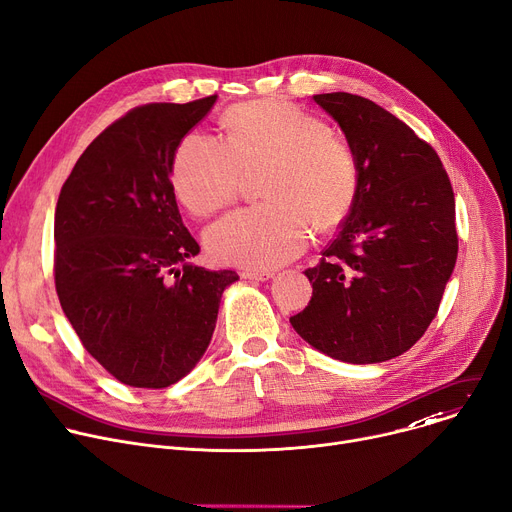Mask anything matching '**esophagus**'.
I'll return each mask as SVG.
<instances>
[{
  "label": "esophagus",
  "instance_id": "1",
  "mask_svg": "<svg viewBox=\"0 0 512 512\" xmlns=\"http://www.w3.org/2000/svg\"><path fill=\"white\" fill-rule=\"evenodd\" d=\"M245 280H253V282H267L269 278H274L271 271H243L241 274Z\"/></svg>",
  "mask_w": 512,
  "mask_h": 512
}]
</instances>
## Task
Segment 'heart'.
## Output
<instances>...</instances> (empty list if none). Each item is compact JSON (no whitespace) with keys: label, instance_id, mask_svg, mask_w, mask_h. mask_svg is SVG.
Segmentation results:
<instances>
[{"label":"heart","instance_id":"obj_1","mask_svg":"<svg viewBox=\"0 0 512 512\" xmlns=\"http://www.w3.org/2000/svg\"><path fill=\"white\" fill-rule=\"evenodd\" d=\"M267 201L226 216L206 232L220 263L271 269L298 257L313 226L342 224L360 191L354 146L331 125L282 100L245 102L224 117V140L191 131L179 142L170 179L183 206L199 218L238 197L245 177L259 175Z\"/></svg>","mask_w":512,"mask_h":512}]
</instances>
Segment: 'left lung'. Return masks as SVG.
I'll return each instance as SVG.
<instances>
[{
    "label": "left lung",
    "mask_w": 512,
    "mask_h": 512,
    "mask_svg": "<svg viewBox=\"0 0 512 512\" xmlns=\"http://www.w3.org/2000/svg\"><path fill=\"white\" fill-rule=\"evenodd\" d=\"M346 133L360 191L321 261L309 306L290 317L319 352L374 364L410 350L438 313L457 261L455 195L434 148L372 100L313 96Z\"/></svg>",
    "instance_id": "obj_1"
}]
</instances>
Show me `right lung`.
Listing matches in <instances>:
<instances>
[{
  "instance_id": "add662e5",
  "label": "right lung",
  "mask_w": 512,
  "mask_h": 512,
  "mask_svg": "<svg viewBox=\"0 0 512 512\" xmlns=\"http://www.w3.org/2000/svg\"><path fill=\"white\" fill-rule=\"evenodd\" d=\"M152 102L111 123L78 158L55 208V290L86 352L123 385H175L208 350L236 271L189 263L170 166L214 107Z\"/></svg>"
}]
</instances>
